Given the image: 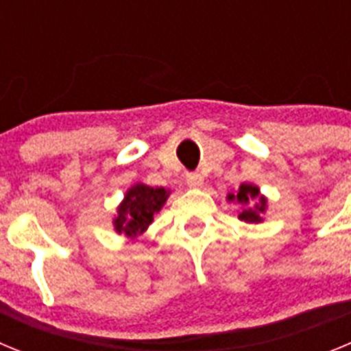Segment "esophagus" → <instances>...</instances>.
Listing matches in <instances>:
<instances>
[{
  "instance_id": "34e87169",
  "label": "esophagus",
  "mask_w": 351,
  "mask_h": 351,
  "mask_svg": "<svg viewBox=\"0 0 351 351\" xmlns=\"http://www.w3.org/2000/svg\"><path fill=\"white\" fill-rule=\"evenodd\" d=\"M186 184L190 186V188H202L204 178H202V176H200V173H197V172L186 173Z\"/></svg>"
}]
</instances>
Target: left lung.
I'll use <instances>...</instances> for the list:
<instances>
[{
  "mask_svg": "<svg viewBox=\"0 0 351 351\" xmlns=\"http://www.w3.org/2000/svg\"><path fill=\"white\" fill-rule=\"evenodd\" d=\"M228 202H237L243 206V210L239 213V219L246 223H262L263 213L267 210V198L260 195L258 186L243 184L239 186L235 193H228Z\"/></svg>",
  "mask_w": 351,
  "mask_h": 351,
  "instance_id": "obj_1",
  "label": "left lung"
}]
</instances>
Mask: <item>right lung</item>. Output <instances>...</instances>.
Masks as SVG:
<instances>
[{
  "instance_id": "1",
  "label": "right lung",
  "mask_w": 351,
  "mask_h": 351,
  "mask_svg": "<svg viewBox=\"0 0 351 351\" xmlns=\"http://www.w3.org/2000/svg\"><path fill=\"white\" fill-rule=\"evenodd\" d=\"M169 195L170 191L165 188H151L142 182L133 184L117 207V216L112 221L117 234L126 235L128 239L144 234L153 223L154 214L160 213L167 202Z\"/></svg>"
}]
</instances>
